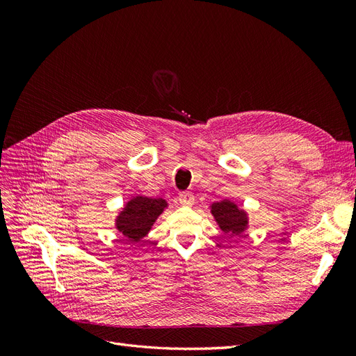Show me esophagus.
<instances>
[{
    "instance_id": "esophagus-1",
    "label": "esophagus",
    "mask_w": 356,
    "mask_h": 356,
    "mask_svg": "<svg viewBox=\"0 0 356 356\" xmlns=\"http://www.w3.org/2000/svg\"><path fill=\"white\" fill-rule=\"evenodd\" d=\"M178 200L182 207H191V204L195 203V196H193V193H190V191H182V193H179Z\"/></svg>"
}]
</instances>
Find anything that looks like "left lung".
Wrapping results in <instances>:
<instances>
[{
    "label": "left lung",
    "instance_id": "1",
    "mask_svg": "<svg viewBox=\"0 0 356 356\" xmlns=\"http://www.w3.org/2000/svg\"><path fill=\"white\" fill-rule=\"evenodd\" d=\"M211 213L218 227L229 236H241L248 229V213L234 202L224 199L211 204Z\"/></svg>",
    "mask_w": 356,
    "mask_h": 356
}]
</instances>
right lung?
Returning a JSON list of instances; mask_svg holds the SVG:
<instances>
[{
	"label": "right lung",
	"mask_w": 356,
	"mask_h": 356,
	"mask_svg": "<svg viewBox=\"0 0 356 356\" xmlns=\"http://www.w3.org/2000/svg\"><path fill=\"white\" fill-rule=\"evenodd\" d=\"M168 208V202L161 197L135 196L129 200L115 218V229L127 241L139 242L152 230L161 212Z\"/></svg>",
	"instance_id": "1"
}]
</instances>
